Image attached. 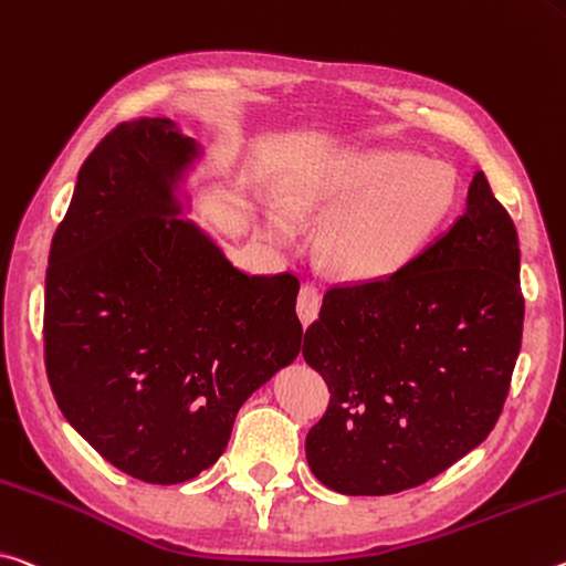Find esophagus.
I'll list each match as a JSON object with an SVG mask.
<instances>
[{"label":"esophagus","mask_w":566,"mask_h":566,"mask_svg":"<svg viewBox=\"0 0 566 566\" xmlns=\"http://www.w3.org/2000/svg\"><path fill=\"white\" fill-rule=\"evenodd\" d=\"M319 304H322V294L315 284H304L300 290L297 297V315L302 319L304 327H310L312 322L319 315Z\"/></svg>","instance_id":"34e87169"}]
</instances>
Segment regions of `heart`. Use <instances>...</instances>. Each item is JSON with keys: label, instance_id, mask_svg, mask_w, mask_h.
<instances>
[{"label": "heart", "instance_id": "obj_1", "mask_svg": "<svg viewBox=\"0 0 566 566\" xmlns=\"http://www.w3.org/2000/svg\"><path fill=\"white\" fill-rule=\"evenodd\" d=\"M455 186L451 166L410 150H337L286 178L280 201L287 211L266 203L262 231L272 241H292L290 212L325 217L322 262L345 280H382L406 266L446 219Z\"/></svg>", "mask_w": 566, "mask_h": 566}]
</instances>
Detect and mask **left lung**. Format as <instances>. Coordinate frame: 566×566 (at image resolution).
Returning a JSON list of instances; mask_svg holds the SVG:
<instances>
[{
	"label": "left lung",
	"mask_w": 566,
	"mask_h": 566,
	"mask_svg": "<svg viewBox=\"0 0 566 566\" xmlns=\"http://www.w3.org/2000/svg\"><path fill=\"white\" fill-rule=\"evenodd\" d=\"M522 327L516 227L479 170L446 234L385 280L332 286L304 332L332 392L304 441L312 473L347 496L443 473L496 426Z\"/></svg>",
	"instance_id": "1"
}]
</instances>
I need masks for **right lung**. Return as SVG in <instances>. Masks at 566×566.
Returning a JSON list of instances; mask_svg holds the SVG:
<instances>
[{
  "instance_id": "right-lung-1",
  "label": "right lung",
  "mask_w": 566,
  "mask_h": 566,
  "mask_svg": "<svg viewBox=\"0 0 566 566\" xmlns=\"http://www.w3.org/2000/svg\"><path fill=\"white\" fill-rule=\"evenodd\" d=\"M201 156L168 118L107 133L80 168L44 280L62 416L115 469L164 486L217 463L244 400L302 349L297 276L241 272L181 219Z\"/></svg>"
}]
</instances>
